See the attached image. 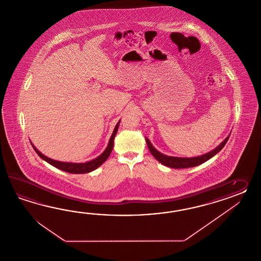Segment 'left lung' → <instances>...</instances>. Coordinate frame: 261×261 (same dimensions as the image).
<instances>
[{"label": "left lung", "mask_w": 261, "mask_h": 261, "mask_svg": "<svg viewBox=\"0 0 261 261\" xmlns=\"http://www.w3.org/2000/svg\"><path fill=\"white\" fill-rule=\"evenodd\" d=\"M230 138V136H228L224 141H222L219 146L216 149H214L211 152L205 154V155H199L196 158H176V156H169V155H165L160 153L158 150H155L153 145L151 144V142L147 138H145L146 142H147V146H148L149 151L151 152V154L155 158L156 161L161 162L163 165L168 166L171 168H175V169H182V168H190V167H195L197 166L203 162H207L208 160H210L216 154H218L221 149L225 146L226 142L228 141Z\"/></svg>", "instance_id": "obj_1"}]
</instances>
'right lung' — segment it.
<instances>
[{
    "label": "right lung",
    "mask_w": 261,
    "mask_h": 261,
    "mask_svg": "<svg viewBox=\"0 0 261 261\" xmlns=\"http://www.w3.org/2000/svg\"><path fill=\"white\" fill-rule=\"evenodd\" d=\"M119 125H120V121L117 123V125L115 127V129H114V131H113L112 136H111V138H110L109 143H108V146L106 147L105 152H103L101 155H99L97 159H95V160H93V161H90V162H85V163H71V162H58V161L51 160L49 158L42 155V153H41L40 151H38L32 143H31V144H32L33 149L35 150L36 153L39 155V156L42 158V160H44L45 162H48L51 165H53L54 167L63 170L64 172L71 173V174H85V173L91 172L93 170L97 169L98 167H99V166L108 159V156L110 155L111 152H112L113 145H114V139H115V136L117 134Z\"/></svg>",
    "instance_id": "add662e5"
}]
</instances>
